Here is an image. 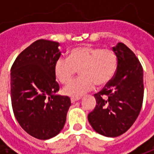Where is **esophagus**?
<instances>
[{
	"instance_id": "34e87169",
	"label": "esophagus",
	"mask_w": 154,
	"mask_h": 154,
	"mask_svg": "<svg viewBox=\"0 0 154 154\" xmlns=\"http://www.w3.org/2000/svg\"><path fill=\"white\" fill-rule=\"evenodd\" d=\"M81 99V97H71V102L74 103L75 101H77Z\"/></svg>"
}]
</instances>
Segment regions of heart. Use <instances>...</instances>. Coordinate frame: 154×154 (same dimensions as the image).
<instances>
[{"instance_id":"1","label":"heart","mask_w":154,"mask_h":154,"mask_svg":"<svg viewBox=\"0 0 154 154\" xmlns=\"http://www.w3.org/2000/svg\"><path fill=\"white\" fill-rule=\"evenodd\" d=\"M118 57L110 48L79 46L68 52L67 58L58 57L54 65V76L61 84L67 85L77 70L81 77L64 87L66 96L79 97L93 89L96 84L105 86L115 77Z\"/></svg>"}]
</instances>
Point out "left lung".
Segmentation results:
<instances>
[{
    "label": "left lung",
    "instance_id": "left-lung-1",
    "mask_svg": "<svg viewBox=\"0 0 154 154\" xmlns=\"http://www.w3.org/2000/svg\"><path fill=\"white\" fill-rule=\"evenodd\" d=\"M113 50L118 57L115 77L94 95L97 106L88 114L95 131L106 137L125 133L139 116L143 99V67L131 49L119 43Z\"/></svg>",
    "mask_w": 154,
    "mask_h": 154
}]
</instances>
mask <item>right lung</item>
Returning a JSON list of instances; mask_svg holds the SVG:
<instances>
[{
  "label": "right lung",
  "instance_id": "add662e5",
  "mask_svg": "<svg viewBox=\"0 0 154 154\" xmlns=\"http://www.w3.org/2000/svg\"><path fill=\"white\" fill-rule=\"evenodd\" d=\"M57 42L38 39L19 54L11 67V98L13 112L22 129L38 139L56 136L63 128L71 106L59 90L54 73L60 57Z\"/></svg>",
  "mask_w": 154,
  "mask_h": 154
}]
</instances>
